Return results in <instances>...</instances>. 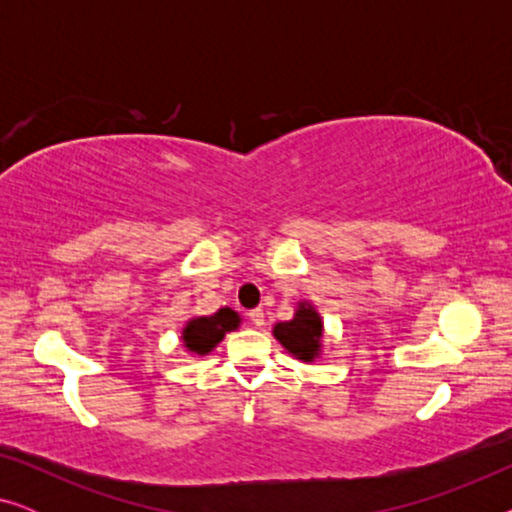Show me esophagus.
Listing matches in <instances>:
<instances>
[{
    "mask_svg": "<svg viewBox=\"0 0 512 512\" xmlns=\"http://www.w3.org/2000/svg\"><path fill=\"white\" fill-rule=\"evenodd\" d=\"M249 321H251V324H254V326L261 328V326L265 324V314H263V310H251V312H249Z\"/></svg>",
    "mask_w": 512,
    "mask_h": 512,
    "instance_id": "esophagus-1",
    "label": "esophagus"
}]
</instances>
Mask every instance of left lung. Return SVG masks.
<instances>
[{
  "label": "left lung",
  "mask_w": 512,
  "mask_h": 512,
  "mask_svg": "<svg viewBox=\"0 0 512 512\" xmlns=\"http://www.w3.org/2000/svg\"><path fill=\"white\" fill-rule=\"evenodd\" d=\"M321 331L324 326H321L319 314L312 305L303 303L298 305L296 317L275 326V338L300 361H312L319 354Z\"/></svg>",
  "instance_id": "obj_1"
}]
</instances>
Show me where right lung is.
Returning a JSON list of instances; mask_svg holds the SVG:
<instances>
[{"label":"right lung","mask_w":512,"mask_h":512,"mask_svg":"<svg viewBox=\"0 0 512 512\" xmlns=\"http://www.w3.org/2000/svg\"><path fill=\"white\" fill-rule=\"evenodd\" d=\"M237 324H240L237 312L230 310V307H223V310L216 312L214 317H200L188 321L184 328V342L191 352L207 354L219 345L223 335L237 328Z\"/></svg>","instance_id":"add662e5"}]
</instances>
